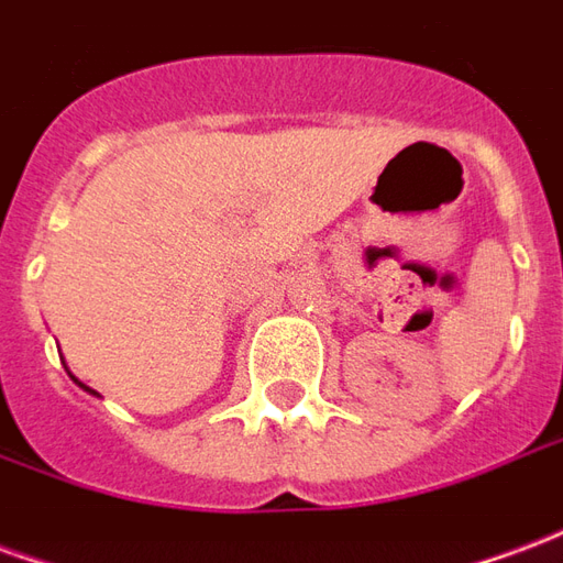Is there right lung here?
<instances>
[{"label": "right lung", "mask_w": 563, "mask_h": 563, "mask_svg": "<svg viewBox=\"0 0 563 563\" xmlns=\"http://www.w3.org/2000/svg\"><path fill=\"white\" fill-rule=\"evenodd\" d=\"M66 371H68V367H66ZM68 377L75 379V383H78L80 389H84V391H90V395H96V398H99V391H96V389H90V386H84V383H80V379H78V377H75V374H71V371H68Z\"/></svg>", "instance_id": "add662e5"}]
</instances>
